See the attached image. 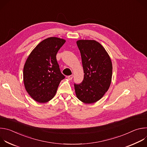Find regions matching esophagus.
<instances>
[{
    "label": "esophagus",
    "instance_id": "obj_1",
    "mask_svg": "<svg viewBox=\"0 0 147 147\" xmlns=\"http://www.w3.org/2000/svg\"><path fill=\"white\" fill-rule=\"evenodd\" d=\"M67 78H68V79H69V80H72V79H73V75H70V76H68V77H67Z\"/></svg>",
    "mask_w": 147,
    "mask_h": 147
}]
</instances>
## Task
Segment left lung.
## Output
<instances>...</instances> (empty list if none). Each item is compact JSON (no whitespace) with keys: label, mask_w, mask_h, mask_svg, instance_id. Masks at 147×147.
Returning a JSON list of instances; mask_svg holds the SVG:
<instances>
[{"label":"left lung","mask_w":147,"mask_h":147,"mask_svg":"<svg viewBox=\"0 0 147 147\" xmlns=\"http://www.w3.org/2000/svg\"><path fill=\"white\" fill-rule=\"evenodd\" d=\"M84 79L74 84L77 98L85 103H93L108 91L112 81V63L105 48L95 40H78Z\"/></svg>","instance_id":"1"}]
</instances>
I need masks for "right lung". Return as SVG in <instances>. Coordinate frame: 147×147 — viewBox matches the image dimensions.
Returning <instances> with one entry per match:
<instances>
[{
  "label": "right lung",
  "instance_id": "obj_1",
  "mask_svg": "<svg viewBox=\"0 0 147 147\" xmlns=\"http://www.w3.org/2000/svg\"><path fill=\"white\" fill-rule=\"evenodd\" d=\"M66 40L57 37L43 40L28 57L23 69L27 92L39 103H45L55 95L60 81L65 78L56 60V54Z\"/></svg>",
  "mask_w": 147,
  "mask_h": 147
}]
</instances>
